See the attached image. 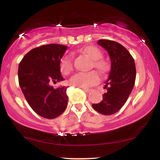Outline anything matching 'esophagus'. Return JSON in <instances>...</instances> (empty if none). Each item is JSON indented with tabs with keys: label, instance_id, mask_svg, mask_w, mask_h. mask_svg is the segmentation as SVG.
Segmentation results:
<instances>
[{
	"label": "esophagus",
	"instance_id": "obj_1",
	"mask_svg": "<svg viewBox=\"0 0 160 160\" xmlns=\"http://www.w3.org/2000/svg\"><path fill=\"white\" fill-rule=\"evenodd\" d=\"M82 90H83L84 92H90L92 91L91 89H86V88H82Z\"/></svg>",
	"mask_w": 160,
	"mask_h": 160
}]
</instances>
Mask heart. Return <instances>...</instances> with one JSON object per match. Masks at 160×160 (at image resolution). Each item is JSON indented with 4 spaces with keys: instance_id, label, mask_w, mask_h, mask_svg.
<instances>
[{
    "instance_id": "b5f03b06",
    "label": "heart",
    "mask_w": 160,
    "mask_h": 160,
    "mask_svg": "<svg viewBox=\"0 0 160 160\" xmlns=\"http://www.w3.org/2000/svg\"><path fill=\"white\" fill-rule=\"evenodd\" d=\"M83 52L87 54L92 59L91 68L94 67L101 73L107 72L108 70V63L102 58V52L100 49L95 46H88L83 49ZM59 68L62 74L68 75L74 69V62L71 55H65L60 61ZM99 80L98 73L95 71H91L85 73H78L70 79V84L79 88H88L94 86Z\"/></svg>"
}]
</instances>
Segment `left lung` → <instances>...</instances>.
<instances>
[{
  "mask_svg": "<svg viewBox=\"0 0 160 160\" xmlns=\"http://www.w3.org/2000/svg\"><path fill=\"white\" fill-rule=\"evenodd\" d=\"M98 43L109 53L111 67L104 82L107 92L103 100L92 107L102 114L111 115L120 111L127 101L135 85L136 68L132 55L120 43L109 40H99Z\"/></svg>",
  "mask_w": 160,
  "mask_h": 160,
  "instance_id": "obj_1",
  "label": "left lung"
}]
</instances>
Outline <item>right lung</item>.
<instances>
[{
	"label": "right lung",
	"instance_id": "1",
	"mask_svg": "<svg viewBox=\"0 0 160 160\" xmlns=\"http://www.w3.org/2000/svg\"><path fill=\"white\" fill-rule=\"evenodd\" d=\"M68 47L51 43L29 51L19 65L18 78L27 102L37 114L54 119L65 111L68 97L65 86L54 89L52 82L62 81L59 64Z\"/></svg>",
	"mask_w": 160,
	"mask_h": 160
}]
</instances>
